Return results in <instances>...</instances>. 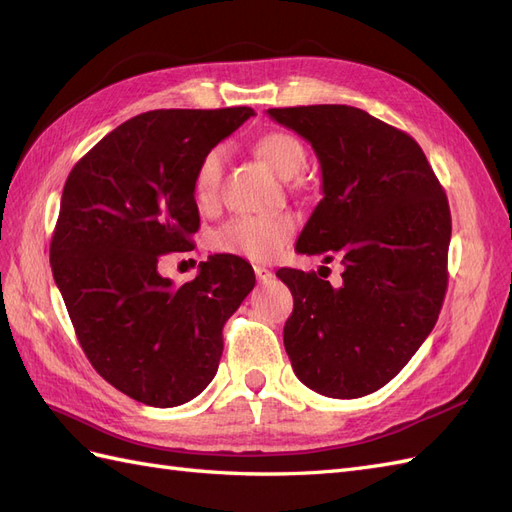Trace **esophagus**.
<instances>
[{"label": "esophagus", "mask_w": 512, "mask_h": 512, "mask_svg": "<svg viewBox=\"0 0 512 512\" xmlns=\"http://www.w3.org/2000/svg\"><path fill=\"white\" fill-rule=\"evenodd\" d=\"M254 273L258 277V282H269L273 277V273L267 267H254Z\"/></svg>", "instance_id": "34e87169"}]
</instances>
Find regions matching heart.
Wrapping results in <instances>:
<instances>
[{
  "mask_svg": "<svg viewBox=\"0 0 512 512\" xmlns=\"http://www.w3.org/2000/svg\"><path fill=\"white\" fill-rule=\"evenodd\" d=\"M258 156L282 179L299 177L307 166V151L297 136L288 132H267L256 143ZM224 173V149L213 147L200 158L192 192L198 207L209 209L218 203ZM292 215H239L213 232V247L222 254H235L250 260H271L280 254L294 232Z\"/></svg>",
  "mask_w": 512,
  "mask_h": 512,
  "instance_id": "obj_1",
  "label": "heart"
}]
</instances>
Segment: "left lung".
<instances>
[{"label": "left lung", "instance_id": "1", "mask_svg": "<svg viewBox=\"0 0 512 512\" xmlns=\"http://www.w3.org/2000/svg\"><path fill=\"white\" fill-rule=\"evenodd\" d=\"M267 113L312 143L322 168L324 196L297 252L344 265L339 288L314 271H277L294 299L284 348L307 389L335 399L369 395L436 327L448 284L446 194L414 138L361 108Z\"/></svg>", "mask_w": 512, "mask_h": 512}]
</instances>
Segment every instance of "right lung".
<instances>
[{"label":"right lung","instance_id":"add662e5","mask_svg":"<svg viewBox=\"0 0 512 512\" xmlns=\"http://www.w3.org/2000/svg\"><path fill=\"white\" fill-rule=\"evenodd\" d=\"M254 115L250 106L149 111L121 123L74 164L61 194L51 267L76 337L98 374L153 408L207 389L222 329L256 284L230 254L175 286L158 260L192 247L194 170Z\"/></svg>","mask_w":512,"mask_h":512}]
</instances>
